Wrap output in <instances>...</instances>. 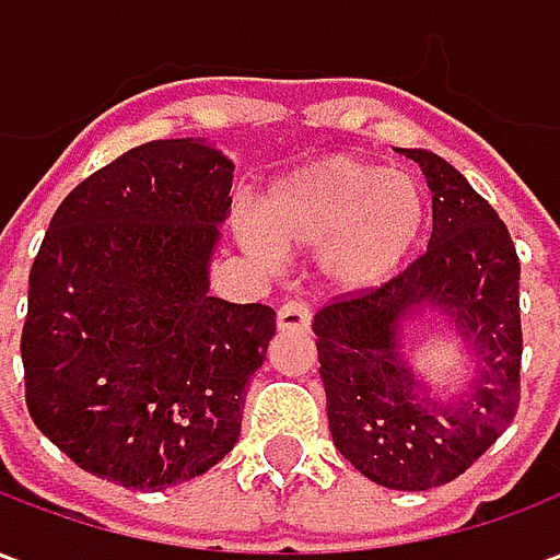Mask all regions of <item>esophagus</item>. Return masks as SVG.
<instances>
[{
  "instance_id": "34e87169",
  "label": "esophagus",
  "mask_w": 560,
  "mask_h": 560,
  "mask_svg": "<svg viewBox=\"0 0 560 560\" xmlns=\"http://www.w3.org/2000/svg\"><path fill=\"white\" fill-rule=\"evenodd\" d=\"M312 327V308L300 300L284 303L279 308V329L281 332H305Z\"/></svg>"
}]
</instances>
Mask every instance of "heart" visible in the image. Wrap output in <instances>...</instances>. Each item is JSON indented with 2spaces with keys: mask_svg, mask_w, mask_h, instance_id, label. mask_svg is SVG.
Segmentation results:
<instances>
[{
  "mask_svg": "<svg viewBox=\"0 0 560 560\" xmlns=\"http://www.w3.org/2000/svg\"><path fill=\"white\" fill-rule=\"evenodd\" d=\"M429 219L425 185L357 155H327L269 188L240 243L257 257L320 252L332 284L360 291L387 281L411 257Z\"/></svg>",
  "mask_w": 560,
  "mask_h": 560,
  "instance_id": "b5f03b06",
  "label": "heart"
}]
</instances>
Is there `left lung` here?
I'll use <instances>...</instances> for the list:
<instances>
[{"label":"left lung","instance_id":"left-lung-1","mask_svg":"<svg viewBox=\"0 0 560 560\" xmlns=\"http://www.w3.org/2000/svg\"><path fill=\"white\" fill-rule=\"evenodd\" d=\"M432 188L425 255L377 288L341 293L315 315L332 444L369 480L425 492L456 480L513 422L522 399L518 255L506 224L468 179L425 149H408ZM417 311L450 319L478 357L456 402L432 400L398 351Z\"/></svg>","mask_w":560,"mask_h":560}]
</instances>
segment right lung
Here are the masks:
<instances>
[{
  "instance_id": "obj_1",
  "label": "right lung",
  "mask_w": 560,
  "mask_h": 560,
  "mask_svg": "<svg viewBox=\"0 0 560 560\" xmlns=\"http://www.w3.org/2000/svg\"><path fill=\"white\" fill-rule=\"evenodd\" d=\"M231 185L203 140H152L86 176L44 233L20 339L26 408L102 480L159 492L240 438L276 312L209 296Z\"/></svg>"
}]
</instances>
